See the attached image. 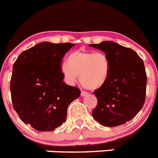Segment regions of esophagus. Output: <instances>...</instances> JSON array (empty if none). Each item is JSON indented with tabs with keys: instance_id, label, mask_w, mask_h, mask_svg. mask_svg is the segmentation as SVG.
Segmentation results:
<instances>
[{
	"instance_id": "esophagus-1",
	"label": "esophagus",
	"mask_w": 158,
	"mask_h": 158,
	"mask_svg": "<svg viewBox=\"0 0 158 158\" xmlns=\"http://www.w3.org/2000/svg\"><path fill=\"white\" fill-rule=\"evenodd\" d=\"M87 95H88V93H86V92H85V91L81 92V96H87Z\"/></svg>"
}]
</instances>
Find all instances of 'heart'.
<instances>
[{
    "label": "heart",
    "mask_w": 158,
    "mask_h": 158,
    "mask_svg": "<svg viewBox=\"0 0 158 158\" xmlns=\"http://www.w3.org/2000/svg\"><path fill=\"white\" fill-rule=\"evenodd\" d=\"M60 70L69 85L76 82L79 74V81L84 87L96 90L107 83L111 72V62L103 52L77 50L69 54L67 63H62Z\"/></svg>",
    "instance_id": "1"
}]
</instances>
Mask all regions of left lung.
<instances>
[{
  "instance_id": "obj_1",
  "label": "left lung",
  "mask_w": 158,
  "mask_h": 158,
  "mask_svg": "<svg viewBox=\"0 0 158 158\" xmlns=\"http://www.w3.org/2000/svg\"><path fill=\"white\" fill-rule=\"evenodd\" d=\"M89 46L105 53L111 62L107 83L94 92L98 103L93 116L102 126H120L133 118L145 103L147 77L144 62L132 49L114 42Z\"/></svg>"
}]
</instances>
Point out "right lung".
<instances>
[{"label": "right lung", "mask_w": 158, "mask_h": 158, "mask_svg": "<svg viewBox=\"0 0 158 158\" xmlns=\"http://www.w3.org/2000/svg\"><path fill=\"white\" fill-rule=\"evenodd\" d=\"M72 43L43 42L19 54L10 82L14 110L39 131H52L65 121L67 108L81 95L63 82L60 68Z\"/></svg>", "instance_id": "1"}]
</instances>
